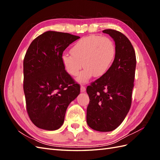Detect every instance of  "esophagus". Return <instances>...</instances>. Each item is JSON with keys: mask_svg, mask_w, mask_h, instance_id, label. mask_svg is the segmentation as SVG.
I'll return each mask as SVG.
<instances>
[{"mask_svg": "<svg viewBox=\"0 0 160 160\" xmlns=\"http://www.w3.org/2000/svg\"><path fill=\"white\" fill-rule=\"evenodd\" d=\"M80 91H81V92H82V93L85 92V91H86V88H85V87L81 86V87H80Z\"/></svg>", "mask_w": 160, "mask_h": 160, "instance_id": "obj_1", "label": "esophagus"}]
</instances>
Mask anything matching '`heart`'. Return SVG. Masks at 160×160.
Returning <instances> with one entry per match:
<instances>
[{"instance_id": "1", "label": "heart", "mask_w": 160, "mask_h": 160, "mask_svg": "<svg viewBox=\"0 0 160 160\" xmlns=\"http://www.w3.org/2000/svg\"><path fill=\"white\" fill-rule=\"evenodd\" d=\"M71 53H64L61 59L67 72L76 76L85 67L77 80L84 83L96 75L102 76L109 70L115 55L113 40L106 36L91 35L84 37L74 44Z\"/></svg>"}]
</instances>
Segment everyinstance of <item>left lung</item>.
<instances>
[{
	"label": "left lung",
	"mask_w": 160,
	"mask_h": 160,
	"mask_svg": "<svg viewBox=\"0 0 160 160\" xmlns=\"http://www.w3.org/2000/svg\"><path fill=\"white\" fill-rule=\"evenodd\" d=\"M102 32L113 39L115 55L109 70L87 88L90 99L87 122L93 130L108 132L122 124L131 108L136 57L123 33L113 29Z\"/></svg>",
	"instance_id": "8db88e82"
}]
</instances>
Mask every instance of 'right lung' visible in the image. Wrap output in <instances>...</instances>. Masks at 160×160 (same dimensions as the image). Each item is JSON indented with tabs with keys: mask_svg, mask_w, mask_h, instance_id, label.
<instances>
[{
	"mask_svg": "<svg viewBox=\"0 0 160 160\" xmlns=\"http://www.w3.org/2000/svg\"><path fill=\"white\" fill-rule=\"evenodd\" d=\"M79 38L48 31L33 40L27 51L23 89L30 120L39 128H60L68 106L80 94V85L64 69L61 59L67 47Z\"/></svg>",
	"mask_w": 160,
	"mask_h": 160,
	"instance_id": "add662e5",
	"label": "right lung"
}]
</instances>
